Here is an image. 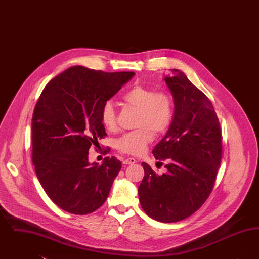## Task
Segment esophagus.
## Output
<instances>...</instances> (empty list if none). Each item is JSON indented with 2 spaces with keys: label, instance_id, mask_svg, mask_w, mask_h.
<instances>
[{
  "label": "esophagus",
  "instance_id": "34e87169",
  "mask_svg": "<svg viewBox=\"0 0 259 259\" xmlns=\"http://www.w3.org/2000/svg\"><path fill=\"white\" fill-rule=\"evenodd\" d=\"M134 163H136V159L133 157H129V158H126L123 160V164H125V165H131V164H134Z\"/></svg>",
  "mask_w": 259,
  "mask_h": 259
}]
</instances>
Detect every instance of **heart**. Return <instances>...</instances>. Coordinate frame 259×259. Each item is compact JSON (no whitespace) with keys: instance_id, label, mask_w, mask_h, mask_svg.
<instances>
[{"instance_id":"obj_1","label":"heart","mask_w":259,"mask_h":259,"mask_svg":"<svg viewBox=\"0 0 259 259\" xmlns=\"http://www.w3.org/2000/svg\"><path fill=\"white\" fill-rule=\"evenodd\" d=\"M124 102L139 109L136 119L138 129L125 133L116 141V148L127 154L140 155L146 151L153 141L154 133H165L174 118V101L167 92L158 91L137 84L123 95ZM100 121L103 126L113 131L117 126L114 106L110 101L104 103L100 111Z\"/></svg>"}]
</instances>
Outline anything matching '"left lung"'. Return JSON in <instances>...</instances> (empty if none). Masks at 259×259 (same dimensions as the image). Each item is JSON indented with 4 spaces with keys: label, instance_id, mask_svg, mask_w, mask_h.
I'll list each match as a JSON object with an SVG mask.
<instances>
[{
    "label": "left lung",
    "instance_id": "obj_1",
    "mask_svg": "<svg viewBox=\"0 0 259 259\" xmlns=\"http://www.w3.org/2000/svg\"><path fill=\"white\" fill-rule=\"evenodd\" d=\"M165 77L175 102L172 122L152 153L166 174L157 175L142 163L145 177L139 186L143 209L161 222H181L209 198L222 162V130L209 100L184 73Z\"/></svg>",
    "mask_w": 259,
    "mask_h": 259
}]
</instances>
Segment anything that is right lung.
<instances>
[{"mask_svg": "<svg viewBox=\"0 0 259 259\" xmlns=\"http://www.w3.org/2000/svg\"><path fill=\"white\" fill-rule=\"evenodd\" d=\"M134 74L74 66L44 88L32 118V161L44 190L60 209L91 213L109 196L121 162L112 156L90 164L88 149L107 136L102 106Z\"/></svg>", "mask_w": 259, "mask_h": 259, "instance_id": "right-lung-1", "label": "right lung"}]
</instances>
